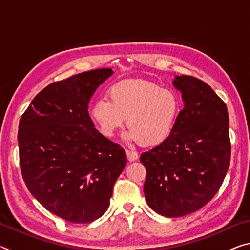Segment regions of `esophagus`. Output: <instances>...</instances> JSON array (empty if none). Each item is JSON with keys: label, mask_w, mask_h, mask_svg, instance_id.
I'll use <instances>...</instances> for the list:
<instances>
[{"label": "esophagus", "mask_w": 250, "mask_h": 250, "mask_svg": "<svg viewBox=\"0 0 250 250\" xmlns=\"http://www.w3.org/2000/svg\"><path fill=\"white\" fill-rule=\"evenodd\" d=\"M125 153H126V158H128L129 161H135L138 159V153L135 151H131V150H125Z\"/></svg>", "instance_id": "esophagus-1"}]
</instances>
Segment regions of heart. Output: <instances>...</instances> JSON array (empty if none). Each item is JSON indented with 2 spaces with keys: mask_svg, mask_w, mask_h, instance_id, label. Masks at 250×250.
Here are the masks:
<instances>
[{
  "mask_svg": "<svg viewBox=\"0 0 250 250\" xmlns=\"http://www.w3.org/2000/svg\"><path fill=\"white\" fill-rule=\"evenodd\" d=\"M107 98L96 100L92 121L111 138L125 125L128 138L145 146H158L170 137L180 113V101L170 89L146 82H120L109 88Z\"/></svg>",
  "mask_w": 250,
  "mask_h": 250,
  "instance_id": "b5f03b06",
  "label": "heart"
}]
</instances>
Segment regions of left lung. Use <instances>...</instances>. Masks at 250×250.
<instances>
[{"label": "left lung", "mask_w": 250, "mask_h": 250, "mask_svg": "<svg viewBox=\"0 0 250 250\" xmlns=\"http://www.w3.org/2000/svg\"><path fill=\"white\" fill-rule=\"evenodd\" d=\"M184 108L166 141L143 152L147 204L166 217L201 209L221 188L231 145L227 107L211 88L192 76H176Z\"/></svg>", "instance_id": "8db88e82"}]
</instances>
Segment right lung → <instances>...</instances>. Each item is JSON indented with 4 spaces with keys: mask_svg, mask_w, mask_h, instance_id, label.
Returning <instances> with one entry per match:
<instances>
[{
    "mask_svg": "<svg viewBox=\"0 0 250 250\" xmlns=\"http://www.w3.org/2000/svg\"><path fill=\"white\" fill-rule=\"evenodd\" d=\"M112 74L101 68L52 83L21 117L23 180L46 209L67 222L103 216L126 164L125 150L99 133L88 113L92 94Z\"/></svg>",
    "mask_w": 250,
    "mask_h": 250,
    "instance_id": "1",
    "label": "right lung"
}]
</instances>
